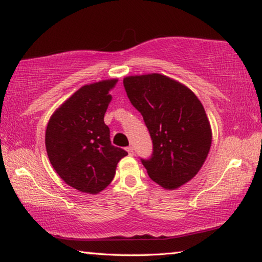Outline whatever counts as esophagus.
<instances>
[{
    "instance_id": "esophagus-1",
    "label": "esophagus",
    "mask_w": 262,
    "mask_h": 262,
    "mask_svg": "<svg viewBox=\"0 0 262 262\" xmlns=\"http://www.w3.org/2000/svg\"><path fill=\"white\" fill-rule=\"evenodd\" d=\"M126 151H127V153H128V156H134V147L132 146H128V147H126Z\"/></svg>"
}]
</instances>
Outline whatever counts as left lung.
Returning <instances> with one entry per match:
<instances>
[{"label":"left lung","mask_w":262,"mask_h":262,"mask_svg":"<svg viewBox=\"0 0 262 262\" xmlns=\"http://www.w3.org/2000/svg\"><path fill=\"white\" fill-rule=\"evenodd\" d=\"M123 83L152 138L151 158L141 159L148 177L165 189H178L199 173L211 147L202 103L187 85L158 73L126 76Z\"/></svg>","instance_id":"left-lung-1"}]
</instances>
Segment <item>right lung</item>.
I'll return each mask as SVG.
<instances>
[{
    "label": "right lung",
    "mask_w": 262,
    "mask_h": 262,
    "mask_svg": "<svg viewBox=\"0 0 262 262\" xmlns=\"http://www.w3.org/2000/svg\"><path fill=\"white\" fill-rule=\"evenodd\" d=\"M117 79L84 84L51 116L45 146L51 165L68 186L98 194L109 186L117 164L127 156L111 145L104 114Z\"/></svg>",
    "instance_id": "1"
}]
</instances>
